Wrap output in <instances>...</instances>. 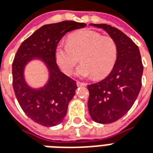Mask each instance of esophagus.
I'll list each match as a JSON object with an SVG mask.
<instances>
[{"label":"esophagus","instance_id":"esophagus-1","mask_svg":"<svg viewBox=\"0 0 153 153\" xmlns=\"http://www.w3.org/2000/svg\"><path fill=\"white\" fill-rule=\"evenodd\" d=\"M76 83H77V86H78V87H86V86H87V84H86V83H84V82H79V81H78Z\"/></svg>","mask_w":153,"mask_h":153}]
</instances>
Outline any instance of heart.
<instances>
[{
	"mask_svg": "<svg viewBox=\"0 0 153 153\" xmlns=\"http://www.w3.org/2000/svg\"><path fill=\"white\" fill-rule=\"evenodd\" d=\"M80 57L82 65L78 68L76 75L95 79L107 76L114 67L117 58L116 42L109 36L91 30H83L71 34L68 43L60 44L55 50L57 65L65 74H71Z\"/></svg>",
	"mask_w": 153,
	"mask_h": 153,
	"instance_id": "obj_1",
	"label": "heart"
}]
</instances>
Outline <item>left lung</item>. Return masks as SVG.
I'll use <instances>...</instances> for the list:
<instances>
[{
    "mask_svg": "<svg viewBox=\"0 0 153 153\" xmlns=\"http://www.w3.org/2000/svg\"><path fill=\"white\" fill-rule=\"evenodd\" d=\"M89 25L105 30L117 46V61L109 74L88 86L91 119L108 124L123 117L134 105L141 89L143 66L138 46L123 31L107 24Z\"/></svg>",
    "mask_w": 153,
    "mask_h": 153,
    "instance_id": "obj_1",
    "label": "left lung"
}]
</instances>
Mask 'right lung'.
Instances as JSON below:
<instances>
[{
  "label": "right lung",
  "instance_id": "obj_1",
  "mask_svg": "<svg viewBox=\"0 0 153 153\" xmlns=\"http://www.w3.org/2000/svg\"><path fill=\"white\" fill-rule=\"evenodd\" d=\"M86 26L74 21L45 25L22 42L18 49L12 65L14 93L25 114L39 125H59L67 114L69 103L75 95L76 82L60 71L55 50L67 32ZM33 60L42 62L48 71V79L39 88L29 85L25 77L26 65Z\"/></svg>",
  "mask_w": 153,
  "mask_h": 153
}]
</instances>
